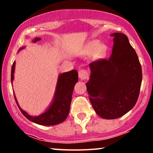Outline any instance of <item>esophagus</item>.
Here are the masks:
<instances>
[{
	"instance_id": "esophagus-1",
	"label": "esophagus",
	"mask_w": 153,
	"mask_h": 153,
	"mask_svg": "<svg viewBox=\"0 0 153 153\" xmlns=\"http://www.w3.org/2000/svg\"><path fill=\"white\" fill-rule=\"evenodd\" d=\"M78 76L81 80H85L88 78V73L86 70L82 69L78 71Z\"/></svg>"
}]
</instances>
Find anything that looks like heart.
Returning <instances> with one entry per match:
<instances>
[{
    "label": "heart",
    "mask_w": 153,
    "mask_h": 153,
    "mask_svg": "<svg viewBox=\"0 0 153 153\" xmlns=\"http://www.w3.org/2000/svg\"><path fill=\"white\" fill-rule=\"evenodd\" d=\"M99 44L98 42H94L92 44V45H91V49H92V50H97V47H99ZM98 51H99V52H103V47L102 46H100L99 47V49H98Z\"/></svg>",
    "instance_id": "1"
}]
</instances>
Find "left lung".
I'll return each instance as SVG.
<instances>
[{"label":"left lung","mask_w":153,"mask_h":153,"mask_svg":"<svg viewBox=\"0 0 153 153\" xmlns=\"http://www.w3.org/2000/svg\"><path fill=\"white\" fill-rule=\"evenodd\" d=\"M109 59L90 63L91 76L86 82L93 108L99 117L114 119L130 111L137 101L143 73L137 54L122 33H114Z\"/></svg>","instance_id":"8db88e82"}]
</instances>
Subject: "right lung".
I'll return each instance as SVG.
<instances>
[{
  "label": "right lung",
  "instance_id": "1",
  "mask_svg": "<svg viewBox=\"0 0 153 153\" xmlns=\"http://www.w3.org/2000/svg\"><path fill=\"white\" fill-rule=\"evenodd\" d=\"M41 39L40 38H35L34 42H36ZM21 48L20 50H22ZM16 62H13L11 68V73H10V80L11 83L13 80V73L15 70ZM78 72L75 70L64 73L59 75L57 80L56 91L54 94V99L52 104L49 107L46 111L44 112L41 115L37 117H32L28 114L27 113L19 106L17 102L16 98L14 95V98L18 105L19 109L23 115L31 122L44 126L56 125L59 123L64 122L68 114H69L70 108L72 100V94H73V88L78 80Z\"/></svg>",
  "mask_w": 153,
  "mask_h": 153
}]
</instances>
